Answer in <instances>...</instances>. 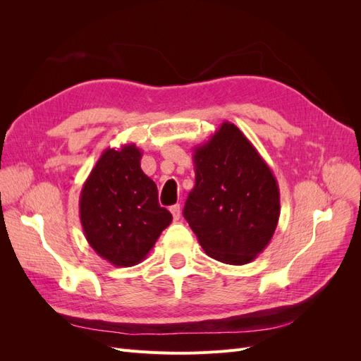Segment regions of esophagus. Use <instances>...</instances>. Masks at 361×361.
<instances>
[{
  "instance_id": "1",
  "label": "esophagus",
  "mask_w": 361,
  "mask_h": 361,
  "mask_svg": "<svg viewBox=\"0 0 361 361\" xmlns=\"http://www.w3.org/2000/svg\"><path fill=\"white\" fill-rule=\"evenodd\" d=\"M170 212H171L174 220H179V218H180V206L179 204H173L170 207Z\"/></svg>"
}]
</instances>
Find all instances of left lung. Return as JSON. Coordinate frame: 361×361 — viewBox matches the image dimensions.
<instances>
[{"label":"left lung","mask_w":361,"mask_h":361,"mask_svg":"<svg viewBox=\"0 0 361 361\" xmlns=\"http://www.w3.org/2000/svg\"><path fill=\"white\" fill-rule=\"evenodd\" d=\"M195 185L183 216L207 256L245 265L267 248L280 216V190L265 159L231 122L194 147Z\"/></svg>","instance_id":"8db88e82"}]
</instances>
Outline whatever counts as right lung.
I'll return each mask as SVG.
<instances>
[{"mask_svg":"<svg viewBox=\"0 0 361 361\" xmlns=\"http://www.w3.org/2000/svg\"><path fill=\"white\" fill-rule=\"evenodd\" d=\"M133 143L106 149L84 182L80 220L87 243L114 267H134L173 216L158 203L157 183L140 167Z\"/></svg>","mask_w":361,"mask_h":361,"instance_id":"right-lung-1","label":"right lung"}]
</instances>
